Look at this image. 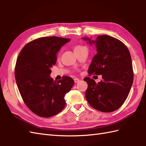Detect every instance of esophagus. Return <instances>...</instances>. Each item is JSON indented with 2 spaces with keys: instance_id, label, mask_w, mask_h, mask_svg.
I'll return each mask as SVG.
<instances>
[{
  "instance_id": "obj_1",
  "label": "esophagus",
  "mask_w": 146,
  "mask_h": 146,
  "mask_svg": "<svg viewBox=\"0 0 146 146\" xmlns=\"http://www.w3.org/2000/svg\"><path fill=\"white\" fill-rule=\"evenodd\" d=\"M79 81H80V80L78 78H74V82H75V83H78Z\"/></svg>"
}]
</instances>
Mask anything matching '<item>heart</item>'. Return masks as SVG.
Masks as SVG:
<instances>
[{"label":"heart","instance_id":"obj_1","mask_svg":"<svg viewBox=\"0 0 146 146\" xmlns=\"http://www.w3.org/2000/svg\"><path fill=\"white\" fill-rule=\"evenodd\" d=\"M77 47H79V46H77Z\"/></svg>","mask_w":146,"mask_h":146}]
</instances>
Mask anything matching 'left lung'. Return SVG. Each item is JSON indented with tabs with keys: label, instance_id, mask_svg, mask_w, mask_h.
<instances>
[{
	"label": "left lung",
	"instance_id": "left-lung-1",
	"mask_svg": "<svg viewBox=\"0 0 146 146\" xmlns=\"http://www.w3.org/2000/svg\"><path fill=\"white\" fill-rule=\"evenodd\" d=\"M82 39L90 45H95L97 49L88 73L102 76L98 83L89 77L84 78L88 84L86 100L100 111L116 110L127 98L133 83L134 73L129 49L120 40L108 35L98 36L95 40L85 37Z\"/></svg>",
	"mask_w": 146,
	"mask_h": 146
}]
</instances>
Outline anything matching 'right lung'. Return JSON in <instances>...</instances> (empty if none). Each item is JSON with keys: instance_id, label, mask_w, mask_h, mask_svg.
Returning <instances> with one entry per match:
<instances>
[{"instance_id": "add662e5", "label": "right lung", "mask_w": 146, "mask_h": 146, "mask_svg": "<svg viewBox=\"0 0 146 146\" xmlns=\"http://www.w3.org/2000/svg\"><path fill=\"white\" fill-rule=\"evenodd\" d=\"M70 40L56 36L38 38L24 46L19 55L15 68L18 89L26 106L39 117L60 113L66 104L64 95L75 84L69 76L57 82L50 76L57 52Z\"/></svg>"}]
</instances>
